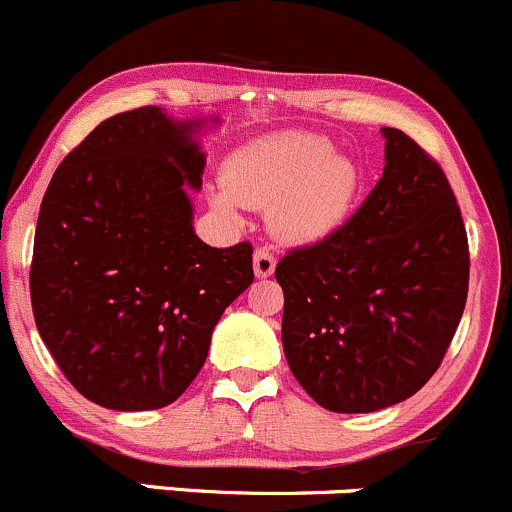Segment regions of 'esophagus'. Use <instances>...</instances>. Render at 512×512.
<instances>
[{"mask_svg":"<svg viewBox=\"0 0 512 512\" xmlns=\"http://www.w3.org/2000/svg\"><path fill=\"white\" fill-rule=\"evenodd\" d=\"M276 271V256L266 249H256L254 254V273L256 278H268Z\"/></svg>","mask_w":512,"mask_h":512,"instance_id":"34e87169","label":"esophagus"}]
</instances>
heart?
Here are the masks:
<instances>
[{
    "label": "heart",
    "mask_w": 512,
    "mask_h": 512,
    "mask_svg": "<svg viewBox=\"0 0 512 512\" xmlns=\"http://www.w3.org/2000/svg\"><path fill=\"white\" fill-rule=\"evenodd\" d=\"M224 179L229 192L214 194V207L229 219H239V204L271 209V229L288 244H310L340 229L360 192L357 167L308 133L241 147L226 162Z\"/></svg>",
    "instance_id": "obj_1"
}]
</instances>
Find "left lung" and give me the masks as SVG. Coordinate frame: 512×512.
<instances>
[{
  "label": "left lung",
  "mask_w": 512,
  "mask_h": 512,
  "mask_svg": "<svg viewBox=\"0 0 512 512\" xmlns=\"http://www.w3.org/2000/svg\"><path fill=\"white\" fill-rule=\"evenodd\" d=\"M382 135L387 165L365 204L276 266L288 367L337 414L419 392L466 308L468 236L449 179L402 130Z\"/></svg>",
  "instance_id": "8db88e82"
}]
</instances>
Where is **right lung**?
Instances as JSON below:
<instances>
[{
  "mask_svg": "<svg viewBox=\"0 0 512 512\" xmlns=\"http://www.w3.org/2000/svg\"><path fill=\"white\" fill-rule=\"evenodd\" d=\"M202 125L157 105L113 115L63 157L41 202L36 328L68 382L105 409L175 402L221 313L254 283L249 241L214 249L194 234Z\"/></svg>",
  "mask_w": 512,
  "mask_h": 512,
  "instance_id": "right-lung-1",
  "label": "right lung"
}]
</instances>
